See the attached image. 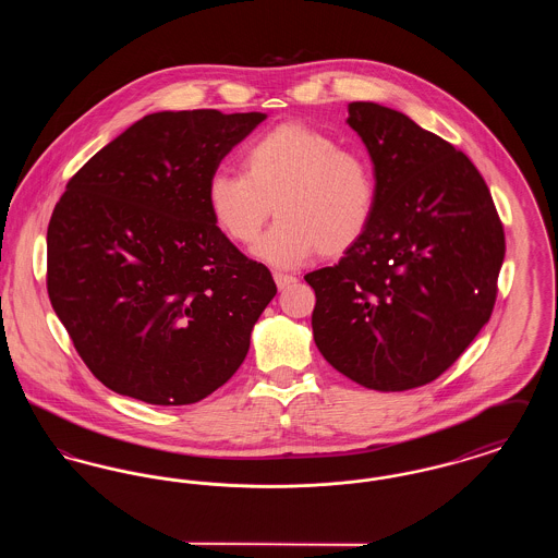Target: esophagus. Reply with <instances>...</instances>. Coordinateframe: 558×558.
Masks as SVG:
<instances>
[{
	"label": "esophagus",
	"instance_id": "esophagus-1",
	"mask_svg": "<svg viewBox=\"0 0 558 558\" xmlns=\"http://www.w3.org/2000/svg\"><path fill=\"white\" fill-rule=\"evenodd\" d=\"M274 280H276V287H278V291H287L291 284L296 282V278L294 276H289V274H274Z\"/></svg>",
	"mask_w": 558,
	"mask_h": 558
}]
</instances>
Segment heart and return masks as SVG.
<instances>
[{
	"mask_svg": "<svg viewBox=\"0 0 558 558\" xmlns=\"http://www.w3.org/2000/svg\"><path fill=\"white\" fill-rule=\"evenodd\" d=\"M240 160L242 173L209 175L207 209L221 234L251 244L274 205L278 221L253 246L267 266L294 269L316 253L341 257L371 230L378 192L372 162L332 135L282 123L255 135Z\"/></svg>",
	"mask_w": 558,
	"mask_h": 558,
	"instance_id": "heart-1",
	"label": "heart"
}]
</instances>
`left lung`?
I'll return each mask as SVG.
<instances>
[{"label":"left lung","mask_w":558,"mask_h":558,"mask_svg":"<svg viewBox=\"0 0 558 558\" xmlns=\"http://www.w3.org/2000/svg\"><path fill=\"white\" fill-rule=\"evenodd\" d=\"M347 110L374 165L376 211L337 266L305 276L314 341L357 385L408 391L448 371L487 324L505 230L477 167L450 142L376 102Z\"/></svg>","instance_id":"8db88e82"}]
</instances>
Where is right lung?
<instances>
[{
	"mask_svg": "<svg viewBox=\"0 0 558 558\" xmlns=\"http://www.w3.org/2000/svg\"><path fill=\"white\" fill-rule=\"evenodd\" d=\"M266 117L146 114L66 184L48 228V294L110 391L187 405L244 362L276 284L213 223L205 187Z\"/></svg>",
	"mask_w": 558,
	"mask_h": 558,
	"instance_id": "add662e5",
	"label": "right lung"
}]
</instances>
